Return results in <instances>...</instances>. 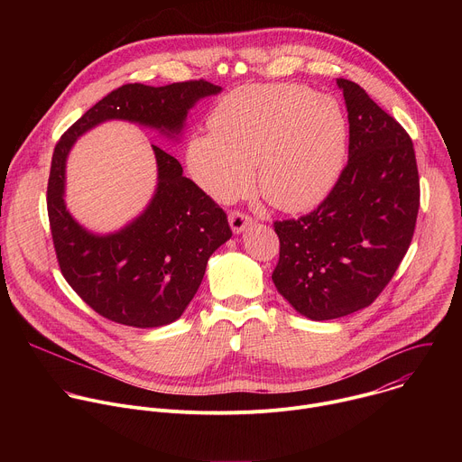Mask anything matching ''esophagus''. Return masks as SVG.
Masks as SVG:
<instances>
[{"label": "esophagus", "instance_id": "esophagus-1", "mask_svg": "<svg viewBox=\"0 0 462 462\" xmlns=\"http://www.w3.org/2000/svg\"><path fill=\"white\" fill-rule=\"evenodd\" d=\"M228 223H230V226H232V230H234V234H241L243 230H246V228L254 223V219H252L248 214H245V212L234 210V212H230V216H228Z\"/></svg>", "mask_w": 462, "mask_h": 462}]
</instances>
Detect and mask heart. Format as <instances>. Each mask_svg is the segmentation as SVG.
Returning a JSON list of instances; mask_svg holds the SVG:
<instances>
[{"instance_id":"obj_1","label":"heart","mask_w":462,"mask_h":462,"mask_svg":"<svg viewBox=\"0 0 462 462\" xmlns=\"http://www.w3.org/2000/svg\"><path fill=\"white\" fill-rule=\"evenodd\" d=\"M212 134L195 135L188 164L217 201L257 186L282 210H303L331 189L346 159L347 120L331 97L296 84L245 86L210 115Z\"/></svg>"}]
</instances>
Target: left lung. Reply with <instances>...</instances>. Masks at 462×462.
Segmentation results:
<instances>
[{"instance_id": "obj_1", "label": "left lung", "mask_w": 462, "mask_h": 462, "mask_svg": "<svg viewBox=\"0 0 462 462\" xmlns=\"http://www.w3.org/2000/svg\"><path fill=\"white\" fill-rule=\"evenodd\" d=\"M349 118V161L310 214L276 221L278 292L303 316L335 319L371 305L397 273L420 207L406 129L358 84L338 79Z\"/></svg>"}]
</instances>
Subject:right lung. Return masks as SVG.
Here are the masks:
<instances>
[{"label": "right lung", "mask_w": 462, "mask_h": 462, "mask_svg": "<svg viewBox=\"0 0 462 462\" xmlns=\"http://www.w3.org/2000/svg\"><path fill=\"white\" fill-rule=\"evenodd\" d=\"M221 93L207 80L161 88L125 84L88 109L58 141L47 214L60 271L100 316L129 327H161L180 318L199 289L210 255L232 237L225 210L159 146V182L152 203L134 223L109 236L82 228L65 208V159L75 141L106 120H129L179 135L197 100Z\"/></svg>", "instance_id": "add662e5"}]
</instances>
